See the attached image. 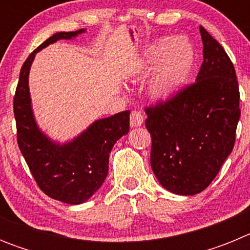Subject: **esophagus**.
Listing matches in <instances>:
<instances>
[{"instance_id":"obj_1","label":"esophagus","mask_w":250,"mask_h":250,"mask_svg":"<svg viewBox=\"0 0 250 250\" xmlns=\"http://www.w3.org/2000/svg\"><path fill=\"white\" fill-rule=\"evenodd\" d=\"M144 123V116L140 111H131L130 114V125L131 127H138L141 126Z\"/></svg>"}]
</instances>
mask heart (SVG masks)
Segmentation results:
<instances>
[{
	"mask_svg": "<svg viewBox=\"0 0 250 250\" xmlns=\"http://www.w3.org/2000/svg\"><path fill=\"white\" fill-rule=\"evenodd\" d=\"M195 62V52L185 37L159 39L147 46L135 63V72L145 76L152 70L147 92L154 100L175 98L187 83Z\"/></svg>",
	"mask_w": 250,
	"mask_h": 250,
	"instance_id": "b5f03b06",
	"label": "heart"
}]
</instances>
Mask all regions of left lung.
<instances>
[{
	"label": "left lung",
	"mask_w": 250,
	"mask_h": 250,
	"mask_svg": "<svg viewBox=\"0 0 250 250\" xmlns=\"http://www.w3.org/2000/svg\"><path fill=\"white\" fill-rule=\"evenodd\" d=\"M199 30L203 63L195 83L145 110L151 169L161 187L178 195L209 187L233 150L240 118L233 63L203 26Z\"/></svg>",
	"instance_id": "left-lung-1"
}]
</instances>
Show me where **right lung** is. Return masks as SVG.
<instances>
[{
	"label": "right lung",
	"instance_id": "add662e5",
	"mask_svg": "<svg viewBox=\"0 0 250 250\" xmlns=\"http://www.w3.org/2000/svg\"><path fill=\"white\" fill-rule=\"evenodd\" d=\"M85 28L56 32L27 57L13 99L17 143L40 189L66 204H83L99 190L109 173L115 143L129 132L130 111L99 119L71 140L60 143L40 129L32 110L28 75L37 52L59 40H75Z\"/></svg>",
	"mask_w": 250,
	"mask_h": 250
}]
</instances>
